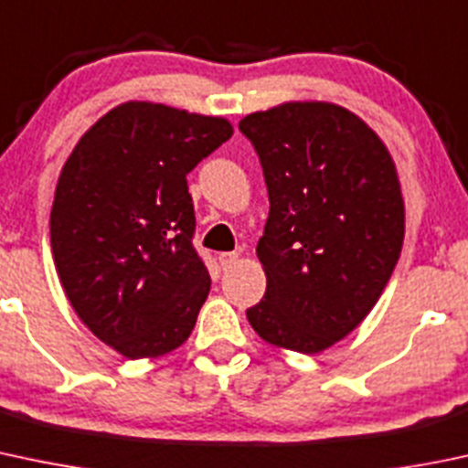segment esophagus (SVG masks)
Masks as SVG:
<instances>
[{
    "instance_id": "obj_1",
    "label": "esophagus",
    "mask_w": 468,
    "mask_h": 468,
    "mask_svg": "<svg viewBox=\"0 0 468 468\" xmlns=\"http://www.w3.org/2000/svg\"><path fill=\"white\" fill-rule=\"evenodd\" d=\"M218 260L221 269H230L235 262H238V253H219Z\"/></svg>"
}]
</instances>
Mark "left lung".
<instances>
[{
	"label": "left lung",
	"mask_w": 468,
	"mask_h": 468,
	"mask_svg": "<svg viewBox=\"0 0 468 468\" xmlns=\"http://www.w3.org/2000/svg\"><path fill=\"white\" fill-rule=\"evenodd\" d=\"M269 193L258 242L267 293L247 309L267 343L327 350L370 314L403 244L395 161L356 114L332 102H284L239 121Z\"/></svg>",
	"instance_id": "1"
}]
</instances>
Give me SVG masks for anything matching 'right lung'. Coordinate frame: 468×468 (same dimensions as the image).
Listing matches in <instances>:
<instances>
[{
    "label": "right lung",
    "instance_id": "obj_1",
    "mask_svg": "<svg viewBox=\"0 0 468 468\" xmlns=\"http://www.w3.org/2000/svg\"><path fill=\"white\" fill-rule=\"evenodd\" d=\"M230 136L226 118L122 102L60 172L53 262L80 321L122 356H161L193 332L210 275L193 247L186 175Z\"/></svg>",
    "mask_w": 468,
    "mask_h": 468
}]
</instances>
